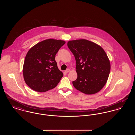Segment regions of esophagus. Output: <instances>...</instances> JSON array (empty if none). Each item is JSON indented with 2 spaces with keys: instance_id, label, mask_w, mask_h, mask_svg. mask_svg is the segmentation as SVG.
<instances>
[{
  "instance_id": "esophagus-1",
  "label": "esophagus",
  "mask_w": 135,
  "mask_h": 135,
  "mask_svg": "<svg viewBox=\"0 0 135 135\" xmlns=\"http://www.w3.org/2000/svg\"><path fill=\"white\" fill-rule=\"evenodd\" d=\"M70 72V69H67V70H66L65 71V72L66 73H68V72Z\"/></svg>"
}]
</instances>
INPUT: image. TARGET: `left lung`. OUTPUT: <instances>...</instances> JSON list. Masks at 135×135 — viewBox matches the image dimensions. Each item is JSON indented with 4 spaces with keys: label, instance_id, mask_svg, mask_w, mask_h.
I'll return each mask as SVG.
<instances>
[{
    "label": "left lung",
    "instance_id": "left-lung-1",
    "mask_svg": "<svg viewBox=\"0 0 135 135\" xmlns=\"http://www.w3.org/2000/svg\"><path fill=\"white\" fill-rule=\"evenodd\" d=\"M67 45L76 63L77 78L72 81L73 86L85 94L98 93L106 83L110 71L105 51L100 46L85 39L69 41Z\"/></svg>",
    "mask_w": 135,
    "mask_h": 135
}]
</instances>
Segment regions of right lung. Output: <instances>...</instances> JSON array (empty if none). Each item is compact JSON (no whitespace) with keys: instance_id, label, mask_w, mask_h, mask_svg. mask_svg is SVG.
<instances>
[{"instance_id":"1","label":"right lung","mask_w":135,"mask_h":135,"mask_svg":"<svg viewBox=\"0 0 135 135\" xmlns=\"http://www.w3.org/2000/svg\"><path fill=\"white\" fill-rule=\"evenodd\" d=\"M65 41L49 39L33 46L28 51L23 65L26 84L33 90L45 92L55 88L63 77L55 61L56 55Z\"/></svg>"}]
</instances>
